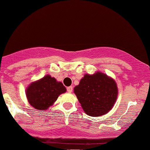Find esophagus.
Returning a JSON list of instances; mask_svg holds the SVG:
<instances>
[{"instance_id":"obj_1","label":"esophagus","mask_w":150,"mask_h":150,"mask_svg":"<svg viewBox=\"0 0 150 150\" xmlns=\"http://www.w3.org/2000/svg\"><path fill=\"white\" fill-rule=\"evenodd\" d=\"M67 90H68V92L69 93H71L73 92V87H72V86H70V87H68V88H67Z\"/></svg>"}]
</instances>
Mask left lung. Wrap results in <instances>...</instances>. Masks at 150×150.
Returning <instances> with one entry per match:
<instances>
[{
    "label": "left lung",
    "instance_id": "left-lung-1",
    "mask_svg": "<svg viewBox=\"0 0 150 150\" xmlns=\"http://www.w3.org/2000/svg\"><path fill=\"white\" fill-rule=\"evenodd\" d=\"M74 93L86 114L92 117L106 114L112 109L118 97L117 84L112 77L101 72L85 74Z\"/></svg>",
    "mask_w": 150,
    "mask_h": 150
}]
</instances>
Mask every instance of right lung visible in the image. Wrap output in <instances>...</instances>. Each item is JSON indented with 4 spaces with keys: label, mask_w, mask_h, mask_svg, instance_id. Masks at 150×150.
<instances>
[{
    "label": "right lung",
    "mask_w": 150,
    "mask_h": 150,
    "mask_svg": "<svg viewBox=\"0 0 150 150\" xmlns=\"http://www.w3.org/2000/svg\"><path fill=\"white\" fill-rule=\"evenodd\" d=\"M66 88L55 77L46 75L39 80L31 82L26 89V97L30 104L35 109L48 110L54 104Z\"/></svg>",
    "instance_id": "1"
}]
</instances>
